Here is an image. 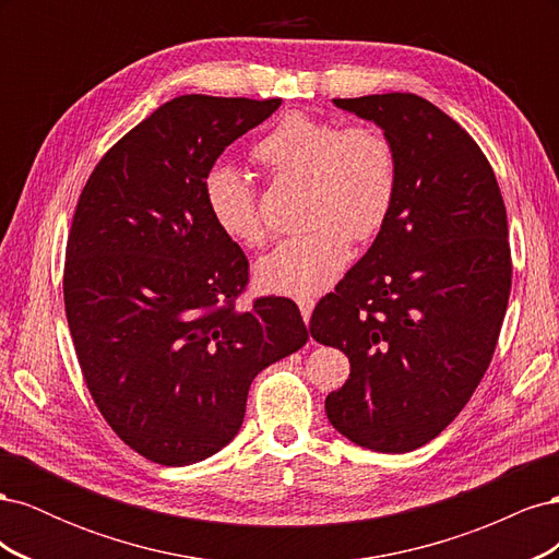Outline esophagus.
<instances>
[{
  "instance_id": "obj_1",
  "label": "esophagus",
  "mask_w": 559,
  "mask_h": 559,
  "mask_svg": "<svg viewBox=\"0 0 559 559\" xmlns=\"http://www.w3.org/2000/svg\"><path fill=\"white\" fill-rule=\"evenodd\" d=\"M298 308H300V314H302V321H310V317H312V310H314V300L312 298H300L298 300Z\"/></svg>"
}]
</instances>
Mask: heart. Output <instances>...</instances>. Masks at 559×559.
I'll return each instance as SVG.
<instances>
[{"instance_id":"heart-1","label":"heart","mask_w":559,"mask_h":559,"mask_svg":"<svg viewBox=\"0 0 559 559\" xmlns=\"http://www.w3.org/2000/svg\"><path fill=\"white\" fill-rule=\"evenodd\" d=\"M251 156L270 173L306 177V224L257 263L263 289L310 298L326 292L349 261L352 240L382 228L396 193V154L384 134L368 126L341 128L308 114H286ZM202 198L214 226L228 240L259 247L265 224L257 191L238 167L216 163L202 179Z\"/></svg>"}]
</instances>
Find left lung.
I'll return each instance as SVG.
<instances>
[{
  "instance_id": "left-lung-1",
  "label": "left lung",
  "mask_w": 559,
  "mask_h": 559,
  "mask_svg": "<svg viewBox=\"0 0 559 559\" xmlns=\"http://www.w3.org/2000/svg\"><path fill=\"white\" fill-rule=\"evenodd\" d=\"M333 105L392 142L396 193L373 245L317 302L310 335L349 359V380L326 396L333 429L401 454L462 413L492 361L511 294L509 224L480 146L425 97Z\"/></svg>"
}]
</instances>
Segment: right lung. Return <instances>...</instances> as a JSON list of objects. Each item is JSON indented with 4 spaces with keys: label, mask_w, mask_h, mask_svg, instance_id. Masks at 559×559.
Segmentation results:
<instances>
[{
    "label": "right lung",
    "mask_w": 559,
    "mask_h": 559,
    "mask_svg": "<svg viewBox=\"0 0 559 559\" xmlns=\"http://www.w3.org/2000/svg\"><path fill=\"white\" fill-rule=\"evenodd\" d=\"M282 99L181 95L97 163L64 253V312L95 405L163 466L207 460L238 436L249 386L298 352L289 298L235 310L247 257L218 230L202 179Z\"/></svg>",
    "instance_id": "add662e5"
}]
</instances>
